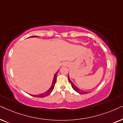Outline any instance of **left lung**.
Returning a JSON list of instances; mask_svg holds the SVG:
<instances>
[{"mask_svg": "<svg viewBox=\"0 0 123 123\" xmlns=\"http://www.w3.org/2000/svg\"><path fill=\"white\" fill-rule=\"evenodd\" d=\"M68 81H69V82L70 83V84H71V85L72 88H73L74 90H75V91H76V92H78V93H79V94H87V93H88V92H87L84 91H83V90L80 89L79 88H78V87H77V86H75V85L74 84L73 82H72L71 80H70L69 76H68Z\"/></svg>", "mask_w": 123, "mask_h": 123, "instance_id": "8db88e82", "label": "left lung"}]
</instances>
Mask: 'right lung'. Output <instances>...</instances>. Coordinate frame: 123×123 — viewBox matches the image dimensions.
<instances>
[{
    "instance_id": "add662e5",
    "label": "right lung",
    "mask_w": 123,
    "mask_h": 123,
    "mask_svg": "<svg viewBox=\"0 0 123 123\" xmlns=\"http://www.w3.org/2000/svg\"><path fill=\"white\" fill-rule=\"evenodd\" d=\"M36 37V36H33V37ZM57 74V72L55 74V76H54L53 79V81H52V86H50V88H49V89L48 90V91H46L44 93H42V94H40L38 95H32V96H34V97H46V96H48V95L52 92V91H53L54 87H55V81H56Z\"/></svg>"
}]
</instances>
